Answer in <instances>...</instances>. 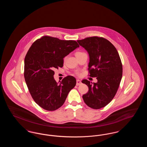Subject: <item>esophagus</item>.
I'll list each match as a JSON object with an SVG mask.
<instances>
[{"mask_svg": "<svg viewBox=\"0 0 147 147\" xmlns=\"http://www.w3.org/2000/svg\"><path fill=\"white\" fill-rule=\"evenodd\" d=\"M77 86H78V85H80V84H82V82H81V80H80L79 79H77Z\"/></svg>", "mask_w": 147, "mask_h": 147, "instance_id": "1", "label": "esophagus"}]
</instances>
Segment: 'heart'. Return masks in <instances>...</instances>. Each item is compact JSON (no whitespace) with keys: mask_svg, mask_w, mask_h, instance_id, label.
Segmentation results:
<instances>
[{"mask_svg":"<svg viewBox=\"0 0 147 147\" xmlns=\"http://www.w3.org/2000/svg\"><path fill=\"white\" fill-rule=\"evenodd\" d=\"M83 53V52H77L76 53V56H78V55H80V54H81V53Z\"/></svg>","mask_w":147,"mask_h":147,"instance_id":"1","label":"heart"}]
</instances>
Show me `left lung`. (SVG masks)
<instances>
[{
	"label": "left lung",
	"instance_id": "left-lung-1",
	"mask_svg": "<svg viewBox=\"0 0 147 147\" xmlns=\"http://www.w3.org/2000/svg\"><path fill=\"white\" fill-rule=\"evenodd\" d=\"M77 42L89 53V76L96 77L98 80L96 83L82 80L89 88L83 98L89 107L100 109L111 101L118 90L122 77L119 53L112 43L103 37H87Z\"/></svg>",
	"mask_w": 147,
	"mask_h": 147
}]
</instances>
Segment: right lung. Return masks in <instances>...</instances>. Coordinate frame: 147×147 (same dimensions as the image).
<instances>
[{
	"label": "right lung",
	"instance_id": "add662e5",
	"mask_svg": "<svg viewBox=\"0 0 147 147\" xmlns=\"http://www.w3.org/2000/svg\"><path fill=\"white\" fill-rule=\"evenodd\" d=\"M79 47L76 41L61 40L45 36L32 43L24 61V78L35 102L47 111H55L65 102L76 85V79L68 76L58 84L54 70L62 67L63 58Z\"/></svg>",
	"mask_w": 147,
	"mask_h": 147
}]
</instances>
